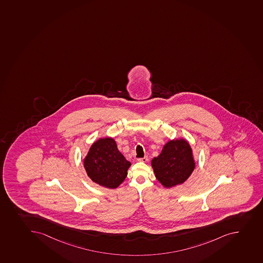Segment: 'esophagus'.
Instances as JSON below:
<instances>
[{
    "label": "esophagus",
    "mask_w": 263,
    "mask_h": 263,
    "mask_svg": "<svg viewBox=\"0 0 263 263\" xmlns=\"http://www.w3.org/2000/svg\"><path fill=\"white\" fill-rule=\"evenodd\" d=\"M138 161H139V162H147V156H145V157L143 158H139V159H138Z\"/></svg>",
    "instance_id": "34e87169"
}]
</instances>
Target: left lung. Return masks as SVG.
Returning <instances> with one entry per match:
<instances>
[{
  "mask_svg": "<svg viewBox=\"0 0 263 263\" xmlns=\"http://www.w3.org/2000/svg\"><path fill=\"white\" fill-rule=\"evenodd\" d=\"M155 177L166 189L182 184L195 168L191 146L185 139H173L151 161Z\"/></svg>",
  "mask_w": 263,
  "mask_h": 263,
  "instance_id": "8db88e82",
  "label": "left lung"
}]
</instances>
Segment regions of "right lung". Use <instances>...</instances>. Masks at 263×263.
<instances>
[{
	"mask_svg": "<svg viewBox=\"0 0 263 263\" xmlns=\"http://www.w3.org/2000/svg\"><path fill=\"white\" fill-rule=\"evenodd\" d=\"M130 166L112 138H99L93 142L84 159V167L91 181L108 189L120 186Z\"/></svg>",
	"mask_w": 263,
	"mask_h": 263,
	"instance_id": "add662e5",
	"label": "right lung"
}]
</instances>
